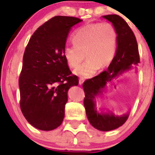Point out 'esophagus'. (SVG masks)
Returning a JSON list of instances; mask_svg holds the SVG:
<instances>
[{
    "mask_svg": "<svg viewBox=\"0 0 155 155\" xmlns=\"http://www.w3.org/2000/svg\"><path fill=\"white\" fill-rule=\"evenodd\" d=\"M84 82H85V79H84L83 78H80V79H79V85H82Z\"/></svg>",
    "mask_w": 155,
    "mask_h": 155,
    "instance_id": "34e87169",
    "label": "esophagus"
}]
</instances>
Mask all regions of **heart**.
Here are the masks:
<instances>
[{
    "label": "heart",
    "instance_id": "1",
    "mask_svg": "<svg viewBox=\"0 0 155 155\" xmlns=\"http://www.w3.org/2000/svg\"><path fill=\"white\" fill-rule=\"evenodd\" d=\"M73 46H66L63 54L70 68L77 67L85 57L87 61L74 70L82 77L93 76L98 68L112 63L117 48L118 35L115 28L108 22L93 23L80 28L72 37Z\"/></svg>",
    "mask_w": 155,
    "mask_h": 155
}]
</instances>
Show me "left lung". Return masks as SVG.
I'll return each mask as SVG.
<instances>
[{
	"mask_svg": "<svg viewBox=\"0 0 155 155\" xmlns=\"http://www.w3.org/2000/svg\"><path fill=\"white\" fill-rule=\"evenodd\" d=\"M102 17L112 23L117 32L116 53L107 70L87 79L82 87L85 94L84 106L90 124L99 130L110 131L123 125L127 120L130 112L118 115L109 108L101 109L98 112L96 101L99 97L104 98L108 84L130 70L133 64L137 65L140 63V55L137 39L127 23L118 15Z\"/></svg>",
	"mask_w": 155,
	"mask_h": 155,
	"instance_id": "1",
	"label": "left lung"
}]
</instances>
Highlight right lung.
Here are the masks:
<instances>
[{
    "label": "right lung",
    "mask_w": 155,
    "mask_h": 155,
    "mask_svg": "<svg viewBox=\"0 0 155 155\" xmlns=\"http://www.w3.org/2000/svg\"><path fill=\"white\" fill-rule=\"evenodd\" d=\"M82 21L53 17L37 29L28 43L18 80L20 107L37 129L52 130L61 124L68 90L79 84L76 76H70L63 51L70 30Z\"/></svg>",
    "instance_id": "obj_1"
}]
</instances>
